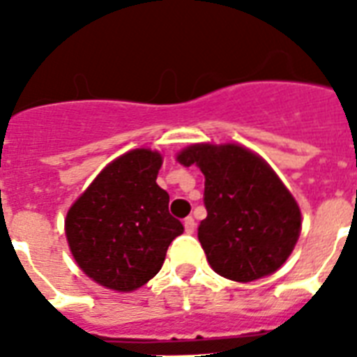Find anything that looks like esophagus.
<instances>
[{"label": "esophagus", "mask_w": 357, "mask_h": 357, "mask_svg": "<svg viewBox=\"0 0 357 357\" xmlns=\"http://www.w3.org/2000/svg\"><path fill=\"white\" fill-rule=\"evenodd\" d=\"M183 226H185V231H187V234H192V231H195V228H196L195 218H192V217H187V218H185Z\"/></svg>", "instance_id": "34e87169"}]
</instances>
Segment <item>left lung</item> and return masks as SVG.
<instances>
[{
  "mask_svg": "<svg viewBox=\"0 0 357 357\" xmlns=\"http://www.w3.org/2000/svg\"><path fill=\"white\" fill-rule=\"evenodd\" d=\"M183 167L206 176L207 217L198 238L209 265L234 282L276 272L300 237V207L276 172L238 144H192L178 153Z\"/></svg>",
  "mask_w": 357,
  "mask_h": 357,
  "instance_id": "1",
  "label": "left lung"
}]
</instances>
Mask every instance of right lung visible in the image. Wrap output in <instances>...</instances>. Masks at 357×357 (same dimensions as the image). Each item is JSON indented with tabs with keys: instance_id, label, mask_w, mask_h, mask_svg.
I'll use <instances>...</instances> for the list:
<instances>
[{
	"instance_id": "right-lung-1",
	"label": "right lung",
	"mask_w": 357,
	"mask_h": 357,
	"mask_svg": "<svg viewBox=\"0 0 357 357\" xmlns=\"http://www.w3.org/2000/svg\"><path fill=\"white\" fill-rule=\"evenodd\" d=\"M161 153L137 148L109 162L70 207L64 228L75 263L107 289L129 293L161 271L183 224L155 183Z\"/></svg>"
}]
</instances>
